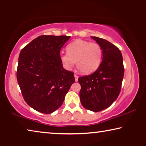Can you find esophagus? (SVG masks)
Wrapping results in <instances>:
<instances>
[{"instance_id":"esophagus-1","label":"esophagus","mask_w":146,"mask_h":146,"mask_svg":"<svg viewBox=\"0 0 146 146\" xmlns=\"http://www.w3.org/2000/svg\"><path fill=\"white\" fill-rule=\"evenodd\" d=\"M74 76H75V81L76 82H77L78 81V76L76 75H74Z\"/></svg>"}]
</instances>
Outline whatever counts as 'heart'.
Returning <instances> with one entry per match:
<instances>
[{"label": "heart", "instance_id": "heart-1", "mask_svg": "<svg viewBox=\"0 0 146 146\" xmlns=\"http://www.w3.org/2000/svg\"><path fill=\"white\" fill-rule=\"evenodd\" d=\"M67 53L60 55L64 68L71 70L75 64L81 73L88 75L96 71L102 60V49L97 43L77 39L66 47Z\"/></svg>", "mask_w": 146, "mask_h": 146}]
</instances>
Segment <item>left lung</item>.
Instances as JSON below:
<instances>
[{
    "label": "left lung",
    "mask_w": 146,
    "mask_h": 146,
    "mask_svg": "<svg viewBox=\"0 0 146 146\" xmlns=\"http://www.w3.org/2000/svg\"><path fill=\"white\" fill-rule=\"evenodd\" d=\"M102 49V60L97 71L78 78L80 102L93 112L102 111L117 99L124 73L123 58L117 46L105 39L91 36Z\"/></svg>",
    "instance_id": "8db88e82"
}]
</instances>
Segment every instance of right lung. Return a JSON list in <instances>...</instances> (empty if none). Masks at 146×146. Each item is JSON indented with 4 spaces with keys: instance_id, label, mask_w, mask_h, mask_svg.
<instances>
[{
    "instance_id": "obj_1",
    "label": "right lung",
    "mask_w": 146,
    "mask_h": 146,
    "mask_svg": "<svg viewBox=\"0 0 146 146\" xmlns=\"http://www.w3.org/2000/svg\"><path fill=\"white\" fill-rule=\"evenodd\" d=\"M70 36H39L22 49L17 78L24 100L35 110L50 114L60 107L74 73L64 69L60 51Z\"/></svg>"
}]
</instances>
